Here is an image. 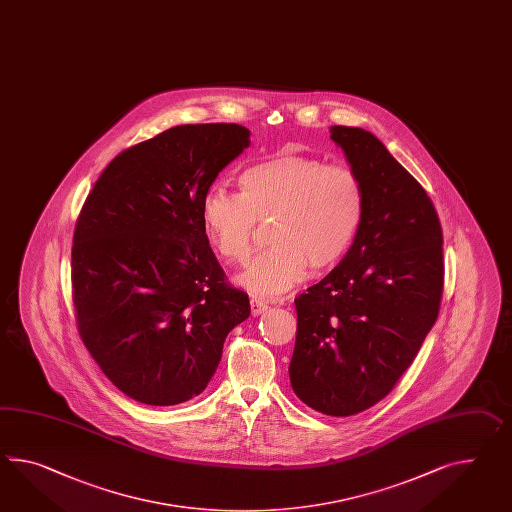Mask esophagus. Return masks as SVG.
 Wrapping results in <instances>:
<instances>
[{"label":"esophagus","instance_id":"esophagus-1","mask_svg":"<svg viewBox=\"0 0 512 512\" xmlns=\"http://www.w3.org/2000/svg\"><path fill=\"white\" fill-rule=\"evenodd\" d=\"M250 305L251 314H253V316H259L261 312H264L266 309H268V303L262 300V298H257V296H251Z\"/></svg>","mask_w":512,"mask_h":512}]
</instances>
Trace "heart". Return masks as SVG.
I'll use <instances>...</instances> for the list:
<instances>
[{
    "mask_svg": "<svg viewBox=\"0 0 512 512\" xmlns=\"http://www.w3.org/2000/svg\"><path fill=\"white\" fill-rule=\"evenodd\" d=\"M240 194L212 187L201 201V224L214 251L231 264L250 257L259 222L274 218L270 242L240 283L262 296L281 294L309 270L337 266L364 218V187L348 164L277 153L238 175Z\"/></svg>",
    "mask_w": 512,
    "mask_h": 512,
    "instance_id": "obj_1",
    "label": "heart"
}]
</instances>
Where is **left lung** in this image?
Segmentation results:
<instances>
[{
    "label": "left lung",
    "instance_id": "8db88e82",
    "mask_svg": "<svg viewBox=\"0 0 512 512\" xmlns=\"http://www.w3.org/2000/svg\"><path fill=\"white\" fill-rule=\"evenodd\" d=\"M364 187V218L346 257L298 296L288 366L296 396L327 416L366 411L411 366L437 322L442 227L424 187L361 127L333 125Z\"/></svg>",
    "mask_w": 512,
    "mask_h": 512
}]
</instances>
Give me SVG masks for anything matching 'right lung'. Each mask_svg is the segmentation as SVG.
Listing matches in <instances>:
<instances>
[{"label":"right lung","instance_id":"right-lung-1","mask_svg":"<svg viewBox=\"0 0 512 512\" xmlns=\"http://www.w3.org/2000/svg\"><path fill=\"white\" fill-rule=\"evenodd\" d=\"M250 146L238 124L166 129L116 155L79 212L72 298L79 337L125 396L177 405L201 394L225 337L250 316L201 224L216 175Z\"/></svg>","mask_w":512,"mask_h":512}]
</instances>
